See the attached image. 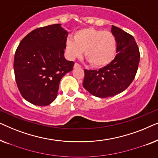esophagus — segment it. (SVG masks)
Listing matches in <instances>:
<instances>
[{
	"instance_id": "obj_1",
	"label": "esophagus",
	"mask_w": 158,
	"mask_h": 158,
	"mask_svg": "<svg viewBox=\"0 0 158 158\" xmlns=\"http://www.w3.org/2000/svg\"><path fill=\"white\" fill-rule=\"evenodd\" d=\"M81 68V64L77 63V62H75V64H74V68Z\"/></svg>"
}]
</instances>
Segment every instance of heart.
<instances>
[{
  "instance_id": "obj_1",
  "label": "heart",
  "mask_w": 158,
  "mask_h": 158,
  "mask_svg": "<svg viewBox=\"0 0 158 158\" xmlns=\"http://www.w3.org/2000/svg\"><path fill=\"white\" fill-rule=\"evenodd\" d=\"M66 50L71 59L80 57L85 51L86 60L92 66L101 68L114 60L116 41L111 32L86 28L75 32L74 40H67Z\"/></svg>"
}]
</instances>
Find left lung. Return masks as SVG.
Listing matches in <instances>:
<instances>
[{
    "label": "left lung",
    "mask_w": 158,
    "mask_h": 158,
    "mask_svg": "<svg viewBox=\"0 0 158 158\" xmlns=\"http://www.w3.org/2000/svg\"><path fill=\"white\" fill-rule=\"evenodd\" d=\"M111 32L116 41L115 58L98 70H84V88L99 98L116 96L126 90L135 79L139 62V50L135 38L115 26L111 27Z\"/></svg>",
    "instance_id": "8db88e82"
}]
</instances>
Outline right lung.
<instances>
[{
	"mask_svg": "<svg viewBox=\"0 0 158 158\" xmlns=\"http://www.w3.org/2000/svg\"><path fill=\"white\" fill-rule=\"evenodd\" d=\"M56 23L36 29L17 47L14 68L23 98L32 104L47 106L57 98L62 77L70 72L74 62L64 57L68 33Z\"/></svg>",
	"mask_w": 158,
	"mask_h": 158,
	"instance_id": "1",
	"label": "right lung"
}]
</instances>
